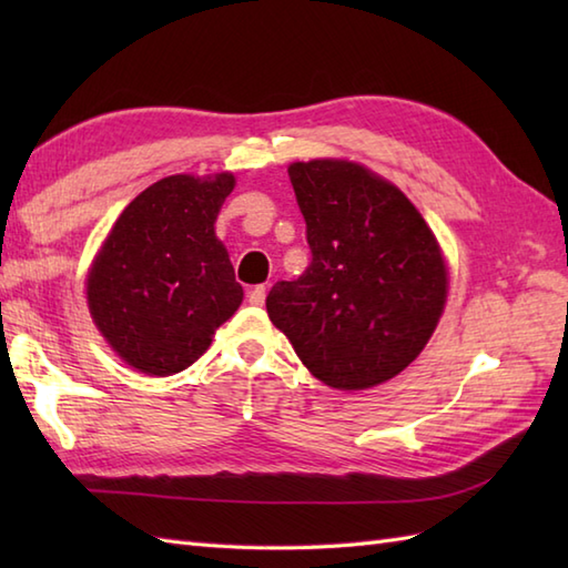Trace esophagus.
Instances as JSON below:
<instances>
[{"mask_svg": "<svg viewBox=\"0 0 568 568\" xmlns=\"http://www.w3.org/2000/svg\"><path fill=\"white\" fill-rule=\"evenodd\" d=\"M248 303L251 305H263L265 303V285H256L248 291Z\"/></svg>", "mask_w": 568, "mask_h": 568, "instance_id": "esophagus-1", "label": "esophagus"}]
</instances>
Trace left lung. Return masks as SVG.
<instances>
[{
	"instance_id": "1",
	"label": "left lung",
	"mask_w": 568,
	"mask_h": 568,
	"mask_svg": "<svg viewBox=\"0 0 568 568\" xmlns=\"http://www.w3.org/2000/svg\"><path fill=\"white\" fill-rule=\"evenodd\" d=\"M312 261L277 281L265 310L310 373L336 390L397 376L425 348L446 303L432 229L395 185L364 165L287 168Z\"/></svg>"
}]
</instances>
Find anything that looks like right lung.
<instances>
[{"instance_id":"right-lung-1","label":"right lung","mask_w":568,"mask_h":568,"mask_svg":"<svg viewBox=\"0 0 568 568\" xmlns=\"http://www.w3.org/2000/svg\"><path fill=\"white\" fill-rule=\"evenodd\" d=\"M234 175H171L119 216L88 277L98 329L129 366L149 376L185 371L244 291L214 222Z\"/></svg>"}]
</instances>
